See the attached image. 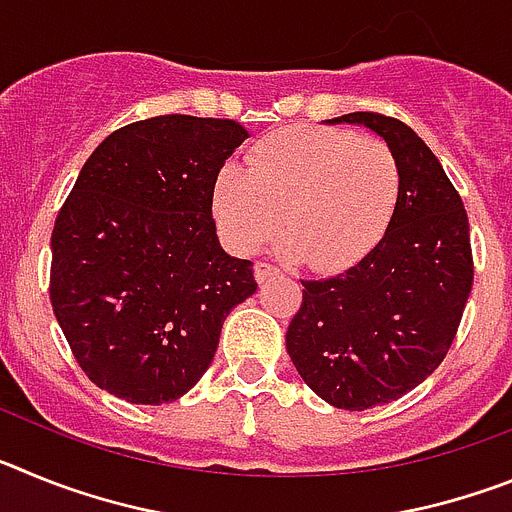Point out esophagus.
<instances>
[{"instance_id":"esophagus-1","label":"esophagus","mask_w":512,"mask_h":512,"mask_svg":"<svg viewBox=\"0 0 512 512\" xmlns=\"http://www.w3.org/2000/svg\"><path fill=\"white\" fill-rule=\"evenodd\" d=\"M279 274L277 266H271V264H256V282L264 284L269 282V279H274Z\"/></svg>"}]
</instances>
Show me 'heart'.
<instances>
[{"label":"heart","instance_id":"b5f03b06","mask_svg":"<svg viewBox=\"0 0 512 512\" xmlns=\"http://www.w3.org/2000/svg\"><path fill=\"white\" fill-rule=\"evenodd\" d=\"M402 171L377 138L295 125L261 138L248 166L225 164L212 184L217 228L235 251L282 233L284 253L315 271H343L384 238L400 202Z\"/></svg>","mask_w":512,"mask_h":512}]
</instances>
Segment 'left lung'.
<instances>
[{"label": "left lung", "instance_id": "8db88e82", "mask_svg": "<svg viewBox=\"0 0 512 512\" xmlns=\"http://www.w3.org/2000/svg\"><path fill=\"white\" fill-rule=\"evenodd\" d=\"M364 125L402 171L400 202L382 241L356 266L302 282L287 354L328 405L369 410L415 390L451 348L474 279L464 202L413 128L377 112L325 120Z\"/></svg>", "mask_w": 512, "mask_h": 512}]
</instances>
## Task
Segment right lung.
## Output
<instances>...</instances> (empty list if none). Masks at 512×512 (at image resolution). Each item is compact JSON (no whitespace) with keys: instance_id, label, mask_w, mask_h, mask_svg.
Masks as SVG:
<instances>
[{"instance_id":"obj_1","label":"right lung","mask_w":512,"mask_h":512,"mask_svg":"<svg viewBox=\"0 0 512 512\" xmlns=\"http://www.w3.org/2000/svg\"><path fill=\"white\" fill-rule=\"evenodd\" d=\"M246 138L235 120L161 115L87 158L51 235V305L99 390L133 405L187 395L259 287L212 220L217 171Z\"/></svg>"}]
</instances>
